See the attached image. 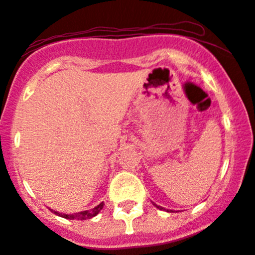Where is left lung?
<instances>
[{
	"label": "left lung",
	"instance_id": "1",
	"mask_svg": "<svg viewBox=\"0 0 255 255\" xmlns=\"http://www.w3.org/2000/svg\"><path fill=\"white\" fill-rule=\"evenodd\" d=\"M153 205H155V203H153ZM156 207H157V208H159V209H163V208H162V207H159V206H157V205H155Z\"/></svg>",
	"mask_w": 255,
	"mask_h": 255
}]
</instances>
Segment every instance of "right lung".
Returning <instances> with one entry per match:
<instances>
[{"mask_svg": "<svg viewBox=\"0 0 255 255\" xmlns=\"http://www.w3.org/2000/svg\"><path fill=\"white\" fill-rule=\"evenodd\" d=\"M103 207H104V203H100V205H98L97 207H94L93 209H91V211H83V212H78V213H74V214H61V213H58V212L55 211H52L53 213L59 215V217H63L65 218V219H77V220H86V219H91V218L96 217V215L99 213L100 211L103 209Z\"/></svg>", "mask_w": 255, "mask_h": 255, "instance_id": "right-lung-1", "label": "right lung"}]
</instances>
